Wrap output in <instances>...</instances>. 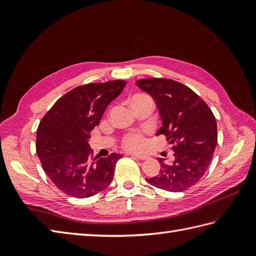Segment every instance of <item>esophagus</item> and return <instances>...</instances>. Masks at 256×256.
Masks as SVG:
<instances>
[{"label": "esophagus", "instance_id": "1", "mask_svg": "<svg viewBox=\"0 0 256 256\" xmlns=\"http://www.w3.org/2000/svg\"><path fill=\"white\" fill-rule=\"evenodd\" d=\"M132 156H133V157H135V158H138V160H148V155H145V154H140V153H134V154H132Z\"/></svg>", "mask_w": 256, "mask_h": 256}]
</instances>
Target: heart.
I'll list each match as a JSON object with an SVG mask.
<instances>
[{"instance_id": "obj_1", "label": "heart", "mask_w": 256, "mask_h": 256, "mask_svg": "<svg viewBox=\"0 0 256 256\" xmlns=\"http://www.w3.org/2000/svg\"><path fill=\"white\" fill-rule=\"evenodd\" d=\"M145 98H148V96L144 94H135L131 98V99H130V102H133V101L138 100V99H145ZM122 145H123V148L126 150H142L145 145V140L140 134L132 133L124 138Z\"/></svg>"}]
</instances>
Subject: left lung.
I'll return each instance as SVG.
<instances>
[{
  "instance_id": "obj_1",
  "label": "left lung",
  "mask_w": 256,
  "mask_h": 256,
  "mask_svg": "<svg viewBox=\"0 0 256 256\" xmlns=\"http://www.w3.org/2000/svg\"><path fill=\"white\" fill-rule=\"evenodd\" d=\"M140 90L153 98L162 126L156 135L164 134L174 150L172 164L158 158L160 175L146 178L152 186L180 192L204 176L218 142L214 113L198 94L170 79L150 78L136 81Z\"/></svg>"
}]
</instances>
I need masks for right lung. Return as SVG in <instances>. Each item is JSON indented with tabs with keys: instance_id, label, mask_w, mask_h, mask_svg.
Instances as JSON below:
<instances>
[{
	"instance_id": "obj_1",
	"label": "right lung",
	"mask_w": 256,
	"mask_h": 256,
	"mask_svg": "<svg viewBox=\"0 0 256 256\" xmlns=\"http://www.w3.org/2000/svg\"><path fill=\"white\" fill-rule=\"evenodd\" d=\"M126 82L88 84L67 92L38 125L36 152L50 180L76 198H88L106 189L122 155L94 157L88 143L106 106L120 96Z\"/></svg>"
}]
</instances>
